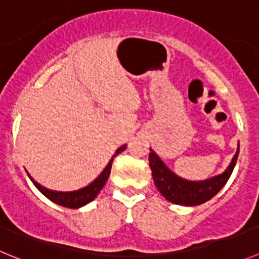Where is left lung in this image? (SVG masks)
Instances as JSON below:
<instances>
[{
    "instance_id": "8db88e82",
    "label": "left lung",
    "mask_w": 259,
    "mask_h": 259,
    "mask_svg": "<svg viewBox=\"0 0 259 259\" xmlns=\"http://www.w3.org/2000/svg\"><path fill=\"white\" fill-rule=\"evenodd\" d=\"M239 150L240 144H237L236 153L222 174L214 176L205 181H187L171 171L161 158L158 157L157 153L150 148L148 161L152 170L155 186L162 196L173 204L183 205V206H196L204 204L225 187L236 165Z\"/></svg>"
}]
</instances>
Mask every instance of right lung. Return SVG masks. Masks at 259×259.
I'll list each match as a JSON object with an SVG mask.
<instances>
[{
  "instance_id": "right-lung-1",
  "label": "right lung",
  "mask_w": 259,
  "mask_h": 259,
  "mask_svg": "<svg viewBox=\"0 0 259 259\" xmlns=\"http://www.w3.org/2000/svg\"><path fill=\"white\" fill-rule=\"evenodd\" d=\"M125 148H126V144H124V146H121L120 148H117V151H116L115 155L112 156V158L109 160V162L107 164V166L104 167L103 171H102V173L99 174V176H98L89 186H86V187H83V188H80V190H77V191L62 192V191L49 190V188H46V187H44V186L39 185L38 182L34 181V179L29 176V173H28V171H27V174H28V177H29V179L33 182V185L36 186L37 190L42 193L44 196L48 197L49 200H51V201L55 202V204H58V205L66 206V208L77 209V208H81V206H83V205L89 204L90 201H93V200L98 196V193L101 192L102 188L104 187L107 179H108L109 174H111V167H112L113 158H115L118 153L122 152Z\"/></svg>"
}]
</instances>
